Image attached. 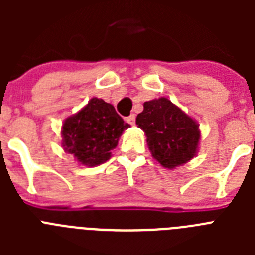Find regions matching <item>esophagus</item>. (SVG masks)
Instances as JSON below:
<instances>
[{
	"instance_id": "34e87169",
	"label": "esophagus",
	"mask_w": 255,
	"mask_h": 255,
	"mask_svg": "<svg viewBox=\"0 0 255 255\" xmlns=\"http://www.w3.org/2000/svg\"><path fill=\"white\" fill-rule=\"evenodd\" d=\"M126 121L130 124V125H135V115H130L129 117H126Z\"/></svg>"
}]
</instances>
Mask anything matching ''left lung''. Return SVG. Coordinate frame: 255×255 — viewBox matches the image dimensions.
Here are the masks:
<instances>
[{"instance_id": "left-lung-1", "label": "left lung", "mask_w": 255, "mask_h": 255, "mask_svg": "<svg viewBox=\"0 0 255 255\" xmlns=\"http://www.w3.org/2000/svg\"><path fill=\"white\" fill-rule=\"evenodd\" d=\"M143 106L136 125L147 136L153 158L170 170L194 158L200 140L199 124L164 97Z\"/></svg>"}]
</instances>
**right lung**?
I'll list each match as a JSON object with an SVG mask.
<instances>
[{"mask_svg": "<svg viewBox=\"0 0 255 255\" xmlns=\"http://www.w3.org/2000/svg\"><path fill=\"white\" fill-rule=\"evenodd\" d=\"M129 124L123 120L112 105L92 98L84 107L62 124V147L79 163L96 167L111 157L121 134Z\"/></svg>", "mask_w": 255, "mask_h": 255, "instance_id": "right-lung-1", "label": "right lung"}]
</instances>
